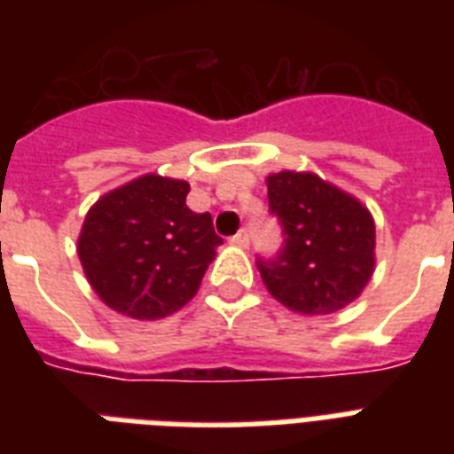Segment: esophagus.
Here are the masks:
<instances>
[{"mask_svg": "<svg viewBox=\"0 0 454 454\" xmlns=\"http://www.w3.org/2000/svg\"><path fill=\"white\" fill-rule=\"evenodd\" d=\"M231 242H233L235 247H247L249 245V233H247V228H242V231H238V233L231 238Z\"/></svg>", "mask_w": 454, "mask_h": 454, "instance_id": "34e87169", "label": "esophagus"}]
</instances>
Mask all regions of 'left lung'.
Masks as SVG:
<instances>
[{
  "label": "left lung",
  "mask_w": 454,
  "mask_h": 454,
  "mask_svg": "<svg viewBox=\"0 0 454 454\" xmlns=\"http://www.w3.org/2000/svg\"><path fill=\"white\" fill-rule=\"evenodd\" d=\"M285 245L259 259L266 290L301 316H330L360 297L374 273V219L358 198L313 171L266 176Z\"/></svg>",
  "instance_id": "left-lung-1"
}]
</instances>
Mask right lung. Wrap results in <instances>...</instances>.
I'll return each instance as SVG.
<instances>
[{
	"label": "right lung",
	"mask_w": 454,
	"mask_h": 454,
	"mask_svg": "<svg viewBox=\"0 0 454 454\" xmlns=\"http://www.w3.org/2000/svg\"><path fill=\"white\" fill-rule=\"evenodd\" d=\"M188 181L144 174L89 209L77 256L106 306L134 320H157L198 294L223 240L209 214L188 209Z\"/></svg>",
	"instance_id": "obj_1"
}]
</instances>
